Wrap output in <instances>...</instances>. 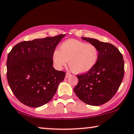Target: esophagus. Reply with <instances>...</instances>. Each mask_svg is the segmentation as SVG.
<instances>
[{"instance_id": "esophagus-1", "label": "esophagus", "mask_w": 134, "mask_h": 134, "mask_svg": "<svg viewBox=\"0 0 134 134\" xmlns=\"http://www.w3.org/2000/svg\"><path fill=\"white\" fill-rule=\"evenodd\" d=\"M71 75V74H69V73H68V72H67L66 74V75H65V79H68V78H69V77H70Z\"/></svg>"}]
</instances>
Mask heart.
<instances>
[{"label": "heart", "mask_w": 134, "mask_h": 134, "mask_svg": "<svg viewBox=\"0 0 134 134\" xmlns=\"http://www.w3.org/2000/svg\"><path fill=\"white\" fill-rule=\"evenodd\" d=\"M99 51L92 44L74 39H69L63 42L59 50L54 51L53 60L57 69H60L68 65L71 70L75 74L87 72L97 63Z\"/></svg>", "instance_id": "obj_1"}]
</instances>
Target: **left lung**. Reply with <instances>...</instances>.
Here are the masks:
<instances>
[{"mask_svg": "<svg viewBox=\"0 0 134 134\" xmlns=\"http://www.w3.org/2000/svg\"><path fill=\"white\" fill-rule=\"evenodd\" d=\"M81 38L97 47L99 57L92 69L84 74L77 75L79 81L74 91L85 103L102 105L113 97L123 80V55L113 44L92 38Z\"/></svg>", "mask_w": 134, "mask_h": 134, "instance_id": "8db88e82", "label": "left lung"}]
</instances>
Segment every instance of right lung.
<instances>
[{
	"mask_svg": "<svg viewBox=\"0 0 134 134\" xmlns=\"http://www.w3.org/2000/svg\"><path fill=\"white\" fill-rule=\"evenodd\" d=\"M65 36L36 38L15 44L8 55L7 80L11 91L21 103L32 108L49 102L66 73L55 70L53 55Z\"/></svg>",
	"mask_w": 134,
	"mask_h": 134,
	"instance_id": "add662e5",
	"label": "right lung"
}]
</instances>
